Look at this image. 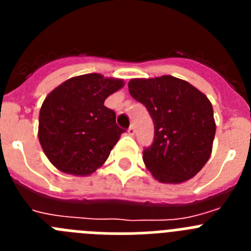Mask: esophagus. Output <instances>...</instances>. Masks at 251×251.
Wrapping results in <instances>:
<instances>
[{
	"label": "esophagus",
	"mask_w": 251,
	"mask_h": 251,
	"mask_svg": "<svg viewBox=\"0 0 251 251\" xmlns=\"http://www.w3.org/2000/svg\"><path fill=\"white\" fill-rule=\"evenodd\" d=\"M134 133H136V129H134L133 126H130V127L128 128V134H129V136H134Z\"/></svg>",
	"instance_id": "obj_1"
}]
</instances>
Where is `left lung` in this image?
<instances>
[{
  "instance_id": "left-lung-1",
  "label": "left lung",
  "mask_w": 251,
  "mask_h": 251,
  "mask_svg": "<svg viewBox=\"0 0 251 251\" xmlns=\"http://www.w3.org/2000/svg\"><path fill=\"white\" fill-rule=\"evenodd\" d=\"M130 95L147 108L154 139L143 162L162 183H181L196 176L212 152L216 124L211 101L188 81L162 75L128 83Z\"/></svg>"
}]
</instances>
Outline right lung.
<instances>
[{"instance_id":"add662e5","label":"right lung","mask_w":251,"mask_h":251,"mask_svg":"<svg viewBox=\"0 0 251 251\" xmlns=\"http://www.w3.org/2000/svg\"><path fill=\"white\" fill-rule=\"evenodd\" d=\"M124 85L123 79L92 73L68 79L44 100L39 141L59 171L89 176L104 165L124 132L105 99Z\"/></svg>"}]
</instances>
